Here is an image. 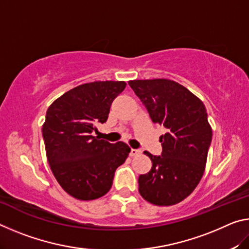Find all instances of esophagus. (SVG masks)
I'll return each instance as SVG.
<instances>
[{"label": "esophagus", "mask_w": 249, "mask_h": 249, "mask_svg": "<svg viewBox=\"0 0 249 249\" xmlns=\"http://www.w3.org/2000/svg\"><path fill=\"white\" fill-rule=\"evenodd\" d=\"M141 153H142V151H141L140 149H134V148H132V149H130V153H129V155L132 156V157H135V156L141 155Z\"/></svg>", "instance_id": "34e87169"}]
</instances>
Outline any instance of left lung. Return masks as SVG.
Returning <instances> with one entry per match:
<instances>
[{
	"label": "left lung",
	"instance_id": "1",
	"mask_svg": "<svg viewBox=\"0 0 249 249\" xmlns=\"http://www.w3.org/2000/svg\"><path fill=\"white\" fill-rule=\"evenodd\" d=\"M151 121L167 129L160 136L162 151L151 169L138 178V191L149 203H179L195 190L203 176L212 129L203 102L183 86L168 79L128 82Z\"/></svg>",
	"mask_w": 249,
	"mask_h": 249
}]
</instances>
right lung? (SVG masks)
Listing matches in <instances>:
<instances>
[{"instance_id":"1","label":"right lung","mask_w":249,"mask_h":249,"mask_svg":"<svg viewBox=\"0 0 249 249\" xmlns=\"http://www.w3.org/2000/svg\"><path fill=\"white\" fill-rule=\"evenodd\" d=\"M124 81H95L66 92L50 105L43 125L48 163L61 188L78 200H94L112 187L116 168L130 151L123 142L111 144L93 136L107 121Z\"/></svg>"}]
</instances>
